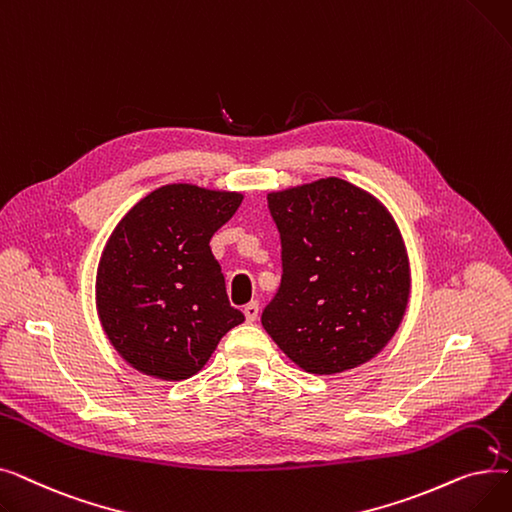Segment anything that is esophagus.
<instances>
[{
    "label": "esophagus",
    "instance_id": "esophagus-1",
    "mask_svg": "<svg viewBox=\"0 0 512 512\" xmlns=\"http://www.w3.org/2000/svg\"><path fill=\"white\" fill-rule=\"evenodd\" d=\"M242 311H245V317H247L249 324H253V321L259 317V303L251 301L249 305H245V309H242Z\"/></svg>",
    "mask_w": 512,
    "mask_h": 512
}]
</instances>
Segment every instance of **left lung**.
<instances>
[{
    "instance_id": "8db88e82",
    "label": "left lung",
    "mask_w": 512,
    "mask_h": 512,
    "mask_svg": "<svg viewBox=\"0 0 512 512\" xmlns=\"http://www.w3.org/2000/svg\"><path fill=\"white\" fill-rule=\"evenodd\" d=\"M282 245V282L265 332L309 373L359 367L405 317L411 270L388 209L340 178L267 195Z\"/></svg>"
}]
</instances>
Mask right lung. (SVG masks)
<instances>
[{"label":"right lung","instance_id":"right-lung-1","mask_svg":"<svg viewBox=\"0 0 512 512\" xmlns=\"http://www.w3.org/2000/svg\"><path fill=\"white\" fill-rule=\"evenodd\" d=\"M240 203V193L166 184L112 232L97 267V313L134 369L168 382L191 378L245 321L209 247Z\"/></svg>","mask_w":512,"mask_h":512}]
</instances>
